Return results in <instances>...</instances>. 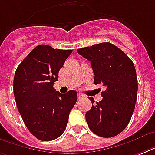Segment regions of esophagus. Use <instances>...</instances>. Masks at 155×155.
<instances>
[{"label":"esophagus","mask_w":155,"mask_h":155,"mask_svg":"<svg viewBox=\"0 0 155 155\" xmlns=\"http://www.w3.org/2000/svg\"><path fill=\"white\" fill-rule=\"evenodd\" d=\"M84 97V96L82 93H78V98H79V99H82Z\"/></svg>","instance_id":"esophagus-1"}]
</instances>
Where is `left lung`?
Segmentation results:
<instances>
[{
	"label": "left lung",
	"mask_w": 155,
	"mask_h": 155,
	"mask_svg": "<svg viewBox=\"0 0 155 155\" xmlns=\"http://www.w3.org/2000/svg\"><path fill=\"white\" fill-rule=\"evenodd\" d=\"M91 62L94 84L106 87L103 99L85 115L88 127L100 137H112L125 130L135 108L137 79L132 60L110 42H102L77 50ZM88 99L93 104L92 97Z\"/></svg>",
	"instance_id": "obj_1"
}]
</instances>
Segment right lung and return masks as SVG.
<instances>
[{
  "mask_svg": "<svg viewBox=\"0 0 155 155\" xmlns=\"http://www.w3.org/2000/svg\"><path fill=\"white\" fill-rule=\"evenodd\" d=\"M71 50L38 45L17 68L13 79L16 104L22 120L38 139L51 141L65 131L77 92H56L53 85Z\"/></svg>",
  "mask_w": 155,
  "mask_h": 155,
  "instance_id": "obj_1",
  "label": "right lung"
}]
</instances>
